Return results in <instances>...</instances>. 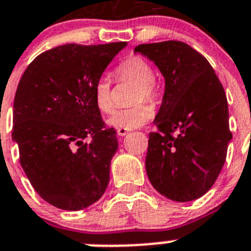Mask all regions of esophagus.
<instances>
[{"label":"esophagus","mask_w":251,"mask_h":251,"mask_svg":"<svg viewBox=\"0 0 251 251\" xmlns=\"http://www.w3.org/2000/svg\"><path fill=\"white\" fill-rule=\"evenodd\" d=\"M129 132V130H125V129H117V135L119 136H125L126 134Z\"/></svg>","instance_id":"34e87169"}]
</instances>
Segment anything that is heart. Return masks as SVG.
Returning a JSON list of instances; mask_svg holds the SVG:
<instances>
[{
	"instance_id": "b5f03b06",
	"label": "heart",
	"mask_w": 251,
	"mask_h": 251,
	"mask_svg": "<svg viewBox=\"0 0 251 251\" xmlns=\"http://www.w3.org/2000/svg\"><path fill=\"white\" fill-rule=\"evenodd\" d=\"M116 73L120 78H130L138 83L134 100L142 101L143 99L153 101L158 97V89L154 83V73L152 67L139 56H131L126 59L117 67ZM94 103L103 113H111L113 111V100L111 95V81L105 76L98 78L93 89ZM154 115L152 105L139 103L134 107L119 109L108 119V124L117 129L131 130L146 125Z\"/></svg>"
}]
</instances>
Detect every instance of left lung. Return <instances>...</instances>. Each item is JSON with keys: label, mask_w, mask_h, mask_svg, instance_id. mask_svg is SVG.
<instances>
[{"label": "left lung", "mask_w": 251, "mask_h": 251, "mask_svg": "<svg viewBox=\"0 0 251 251\" xmlns=\"http://www.w3.org/2000/svg\"><path fill=\"white\" fill-rule=\"evenodd\" d=\"M165 78V93L150 132L146 172L154 189L173 201L203 196L227 156L229 115L225 89L213 67L180 41L136 46Z\"/></svg>", "instance_id": "left-lung-1"}]
</instances>
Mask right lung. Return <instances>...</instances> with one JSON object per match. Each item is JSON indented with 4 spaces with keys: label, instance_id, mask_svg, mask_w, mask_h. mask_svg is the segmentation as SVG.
<instances>
[{
    "label": "right lung",
    "instance_id": "add662e5",
    "mask_svg": "<svg viewBox=\"0 0 251 251\" xmlns=\"http://www.w3.org/2000/svg\"><path fill=\"white\" fill-rule=\"evenodd\" d=\"M126 46H58L38 55L20 78L13 140L26 178L52 206L82 210L105 192L119 142L104 126L93 89Z\"/></svg>",
    "mask_w": 251,
    "mask_h": 251
}]
</instances>
